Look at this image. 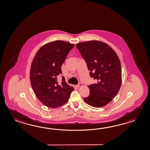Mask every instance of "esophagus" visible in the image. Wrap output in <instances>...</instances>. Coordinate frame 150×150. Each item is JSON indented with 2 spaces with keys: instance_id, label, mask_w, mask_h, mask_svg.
Listing matches in <instances>:
<instances>
[{
  "instance_id": "esophagus-1",
  "label": "esophagus",
  "mask_w": 150,
  "mask_h": 150,
  "mask_svg": "<svg viewBox=\"0 0 150 150\" xmlns=\"http://www.w3.org/2000/svg\"><path fill=\"white\" fill-rule=\"evenodd\" d=\"M77 86V87H81V86H83V84H82V83H79Z\"/></svg>"
}]
</instances>
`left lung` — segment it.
<instances>
[{
	"label": "left lung",
	"instance_id": "left-lung-1",
	"mask_svg": "<svg viewBox=\"0 0 150 150\" xmlns=\"http://www.w3.org/2000/svg\"><path fill=\"white\" fill-rule=\"evenodd\" d=\"M76 48L85 60L91 77L96 81L88 86L90 95L84 101L94 107H103L112 101L121 86L118 57L109 45L99 41L79 43Z\"/></svg>",
	"mask_w": 150,
	"mask_h": 150
}]
</instances>
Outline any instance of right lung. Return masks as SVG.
<instances>
[{"label":"right lung","instance_id":"right-lung-1","mask_svg":"<svg viewBox=\"0 0 150 150\" xmlns=\"http://www.w3.org/2000/svg\"><path fill=\"white\" fill-rule=\"evenodd\" d=\"M74 47L60 40L48 43L40 49L32 61L30 74L32 88L38 99L48 107L64 105L74 90L64 77L61 84L57 81V76L62 73V64Z\"/></svg>","mask_w":150,"mask_h":150}]
</instances>
